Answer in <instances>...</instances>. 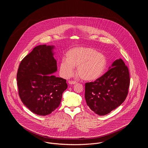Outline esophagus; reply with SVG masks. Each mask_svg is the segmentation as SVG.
Listing matches in <instances>:
<instances>
[{
    "mask_svg": "<svg viewBox=\"0 0 148 148\" xmlns=\"http://www.w3.org/2000/svg\"><path fill=\"white\" fill-rule=\"evenodd\" d=\"M68 83H69V84L71 85L76 84L77 83V82L72 81V80H69V81L68 82Z\"/></svg>",
    "mask_w": 148,
    "mask_h": 148,
    "instance_id": "34e87169",
    "label": "esophagus"
}]
</instances>
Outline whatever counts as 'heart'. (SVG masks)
Returning <instances> with one entry per match:
<instances>
[{
	"label": "heart",
	"instance_id": "b5f03b06",
	"mask_svg": "<svg viewBox=\"0 0 148 148\" xmlns=\"http://www.w3.org/2000/svg\"><path fill=\"white\" fill-rule=\"evenodd\" d=\"M106 56L94 48L77 47L69 50L59 65L61 74L65 78L71 77L77 66V73L86 81L95 80L106 71Z\"/></svg>",
	"mask_w": 148,
	"mask_h": 148
}]
</instances>
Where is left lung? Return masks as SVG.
Instances as JSON below:
<instances>
[{
	"label": "left lung",
	"mask_w": 148,
	"mask_h": 148,
	"mask_svg": "<svg viewBox=\"0 0 148 148\" xmlns=\"http://www.w3.org/2000/svg\"><path fill=\"white\" fill-rule=\"evenodd\" d=\"M130 85L128 68L121 59L94 82L85 83V98L88 106L99 115H105L125 100Z\"/></svg>",
	"instance_id": "left-lung-1"
}]
</instances>
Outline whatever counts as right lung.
I'll return each mask as SVG.
<instances>
[{"label":"right lung","mask_w":148,"mask_h":148,"mask_svg":"<svg viewBox=\"0 0 148 148\" xmlns=\"http://www.w3.org/2000/svg\"><path fill=\"white\" fill-rule=\"evenodd\" d=\"M54 46L40 45L25 56L16 74L18 92L24 106L33 113L45 116L59 106L67 88L66 80L56 77Z\"/></svg>","instance_id":"right-lung-1"}]
</instances>
